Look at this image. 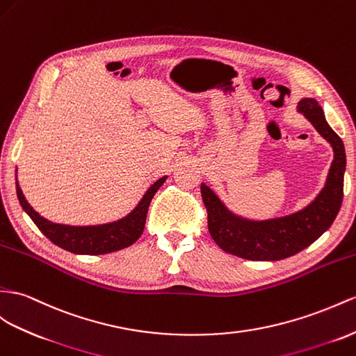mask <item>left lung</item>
I'll list each match as a JSON object with an SVG mask.
<instances>
[{
  "instance_id": "obj_1",
  "label": "left lung",
  "mask_w": 356,
  "mask_h": 356,
  "mask_svg": "<svg viewBox=\"0 0 356 356\" xmlns=\"http://www.w3.org/2000/svg\"><path fill=\"white\" fill-rule=\"evenodd\" d=\"M298 111L305 115L334 150V161L325 186L312 203L295 213L254 221L233 213L211 188L202 184L209 233L218 247L225 252L257 261L287 259L321 238L339 213L343 202L346 171L344 144L327 124L323 109L316 99H300Z\"/></svg>"
}]
</instances>
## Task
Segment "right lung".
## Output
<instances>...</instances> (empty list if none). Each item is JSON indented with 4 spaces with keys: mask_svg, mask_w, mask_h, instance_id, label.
Listing matches in <instances>:
<instances>
[{
    "mask_svg": "<svg viewBox=\"0 0 356 356\" xmlns=\"http://www.w3.org/2000/svg\"><path fill=\"white\" fill-rule=\"evenodd\" d=\"M167 180V176L159 180L145 191V194L140 200V203L131 213H127L122 220L114 222L100 224V225H65L56 224L44 220L26 202L22 189L16 180V194L17 200L38 229L47 236V238L56 243L57 247L70 251L74 254H87V256H99V254L114 252L131 247L132 243L140 239L145 225V216L153 195Z\"/></svg>",
    "mask_w": 356,
    "mask_h": 356,
    "instance_id": "obj_1",
    "label": "right lung"
}]
</instances>
